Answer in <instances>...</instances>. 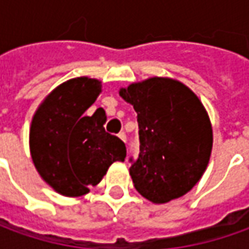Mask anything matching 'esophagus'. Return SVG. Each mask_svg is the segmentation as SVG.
<instances>
[{"instance_id": "esophagus-1", "label": "esophagus", "mask_w": 249, "mask_h": 249, "mask_svg": "<svg viewBox=\"0 0 249 249\" xmlns=\"http://www.w3.org/2000/svg\"><path fill=\"white\" fill-rule=\"evenodd\" d=\"M118 136H119V139L122 140V141H124V142H126V133H124V131H120Z\"/></svg>"}]
</instances>
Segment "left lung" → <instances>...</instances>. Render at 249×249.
<instances>
[{"instance_id": "obj_1", "label": "left lung", "mask_w": 249, "mask_h": 249, "mask_svg": "<svg viewBox=\"0 0 249 249\" xmlns=\"http://www.w3.org/2000/svg\"><path fill=\"white\" fill-rule=\"evenodd\" d=\"M119 94L139 122V158H130L136 190L154 204L187 194L204 175L212 151V126L202 102L169 77L133 83Z\"/></svg>"}]
</instances>
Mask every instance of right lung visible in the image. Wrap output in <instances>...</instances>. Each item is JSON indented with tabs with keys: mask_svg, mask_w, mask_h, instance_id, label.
<instances>
[{
	"mask_svg": "<svg viewBox=\"0 0 249 249\" xmlns=\"http://www.w3.org/2000/svg\"><path fill=\"white\" fill-rule=\"evenodd\" d=\"M100 92L97 79H71L47 95L32 120L34 166L47 184L65 196L87 194L113 162L126 158L124 142L104 129L105 110L84 115Z\"/></svg>",
	"mask_w": 249,
	"mask_h": 249,
	"instance_id": "add662e5",
	"label": "right lung"
}]
</instances>
